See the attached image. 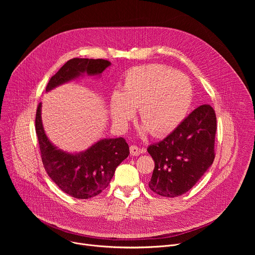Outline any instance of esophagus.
Here are the masks:
<instances>
[{
  "mask_svg": "<svg viewBox=\"0 0 255 255\" xmlns=\"http://www.w3.org/2000/svg\"><path fill=\"white\" fill-rule=\"evenodd\" d=\"M141 152H142V149L136 146V145H131L130 146V154L132 156H138Z\"/></svg>",
  "mask_w": 255,
  "mask_h": 255,
  "instance_id": "esophagus-1",
  "label": "esophagus"
}]
</instances>
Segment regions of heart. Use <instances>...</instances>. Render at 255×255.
<instances>
[{"mask_svg":"<svg viewBox=\"0 0 255 255\" xmlns=\"http://www.w3.org/2000/svg\"><path fill=\"white\" fill-rule=\"evenodd\" d=\"M193 100L189 79L160 64L130 68L124 77L122 93L110 98L115 123L125 126L139 109V120L156 137L171 133L183 121Z\"/></svg>","mask_w":255,"mask_h":255,"instance_id":"1","label":"heart"}]
</instances>
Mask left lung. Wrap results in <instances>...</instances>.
<instances>
[{
	"instance_id": "8db88e82",
	"label": "left lung",
	"mask_w": 255,
	"mask_h": 255,
	"mask_svg": "<svg viewBox=\"0 0 255 255\" xmlns=\"http://www.w3.org/2000/svg\"><path fill=\"white\" fill-rule=\"evenodd\" d=\"M216 130L214 109L202 105L163 140L149 145L154 160L150 190L168 198L190 191L214 161Z\"/></svg>"
}]
</instances>
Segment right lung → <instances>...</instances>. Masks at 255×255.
Wrapping results in <instances>:
<instances>
[{
	"instance_id": "obj_1",
	"label": "right lung",
	"mask_w": 255,
	"mask_h": 255,
	"mask_svg": "<svg viewBox=\"0 0 255 255\" xmlns=\"http://www.w3.org/2000/svg\"><path fill=\"white\" fill-rule=\"evenodd\" d=\"M111 64L105 59L72 58L51 77L46 92L74 80L84 72L100 75ZM37 134L43 166L50 178L65 194L77 199H90L110 184L117 166L129 155V146L122 137L103 139L85 152L70 154L57 149L48 140L41 121V103L36 111Z\"/></svg>"
}]
</instances>
